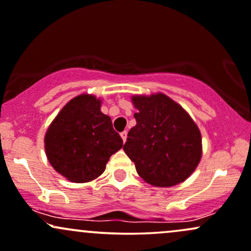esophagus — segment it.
I'll use <instances>...</instances> for the list:
<instances>
[{"instance_id": "34e87169", "label": "esophagus", "mask_w": 251, "mask_h": 251, "mask_svg": "<svg viewBox=\"0 0 251 251\" xmlns=\"http://www.w3.org/2000/svg\"><path fill=\"white\" fill-rule=\"evenodd\" d=\"M126 135H128V133H126V130H125V131H122V133H121V137H122L123 142H126Z\"/></svg>"}]
</instances>
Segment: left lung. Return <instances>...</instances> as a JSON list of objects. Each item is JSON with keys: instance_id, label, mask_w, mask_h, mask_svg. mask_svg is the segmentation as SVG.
I'll return each mask as SVG.
<instances>
[{"instance_id": "1", "label": "left lung", "mask_w": 251, "mask_h": 251, "mask_svg": "<svg viewBox=\"0 0 251 251\" xmlns=\"http://www.w3.org/2000/svg\"><path fill=\"white\" fill-rule=\"evenodd\" d=\"M137 112L123 147L137 174L156 187L184 182L202 154L201 134L188 112L167 95L131 96Z\"/></svg>"}]
</instances>
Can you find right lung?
I'll use <instances>...</instances> for the list:
<instances>
[{"label": "right lung", "instance_id": "obj_1", "mask_svg": "<svg viewBox=\"0 0 251 251\" xmlns=\"http://www.w3.org/2000/svg\"><path fill=\"white\" fill-rule=\"evenodd\" d=\"M102 100L81 94L58 112L45 134V151L50 166L72 182H89L105 171L123 141L111 118L100 111Z\"/></svg>", "mask_w": 251, "mask_h": 251}]
</instances>
